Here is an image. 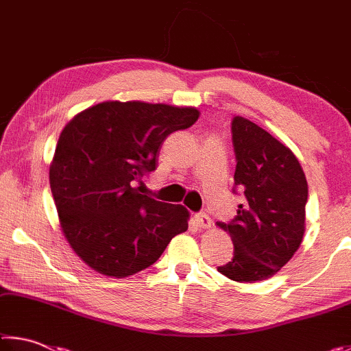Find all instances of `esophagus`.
<instances>
[{
    "instance_id": "34e87169",
    "label": "esophagus",
    "mask_w": 351,
    "mask_h": 351,
    "mask_svg": "<svg viewBox=\"0 0 351 351\" xmlns=\"http://www.w3.org/2000/svg\"><path fill=\"white\" fill-rule=\"evenodd\" d=\"M193 219L195 224H197L199 229H209L212 226V219L209 218V215H206V213H197Z\"/></svg>"
}]
</instances>
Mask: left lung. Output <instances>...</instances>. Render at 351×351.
<instances>
[{
  "instance_id": "obj_1",
  "label": "left lung",
  "mask_w": 351,
  "mask_h": 351,
  "mask_svg": "<svg viewBox=\"0 0 351 351\" xmlns=\"http://www.w3.org/2000/svg\"><path fill=\"white\" fill-rule=\"evenodd\" d=\"M237 158L235 189L245 195L230 223H217L230 235L234 257L218 271L235 282L269 278L288 263L305 234L308 184L289 148L247 119H232Z\"/></svg>"
}]
</instances>
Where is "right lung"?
Instances as JSON below:
<instances>
[{
  "label": "right lung",
  "instance_id": "add662e5",
  "mask_svg": "<svg viewBox=\"0 0 351 351\" xmlns=\"http://www.w3.org/2000/svg\"><path fill=\"white\" fill-rule=\"evenodd\" d=\"M193 106L108 100L66 123L49 167L64 239L99 274L123 278L153 265L189 212L156 201L136 184L156 169L167 136L198 121Z\"/></svg>",
  "mask_w": 351,
  "mask_h": 351
}]
</instances>
